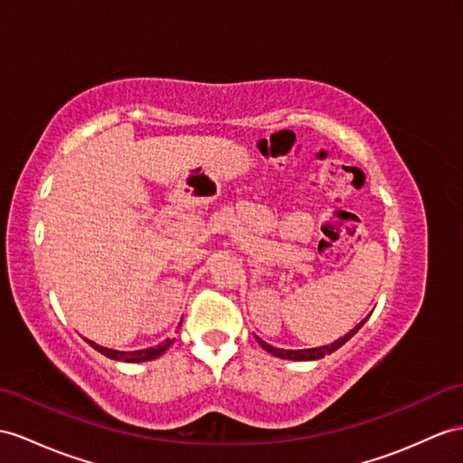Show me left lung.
I'll return each instance as SVG.
<instances>
[{
	"instance_id": "obj_1",
	"label": "left lung",
	"mask_w": 463,
	"mask_h": 463,
	"mask_svg": "<svg viewBox=\"0 0 463 463\" xmlns=\"http://www.w3.org/2000/svg\"><path fill=\"white\" fill-rule=\"evenodd\" d=\"M369 317H371V314H369ZM367 318L359 322L355 328L349 330V334H345L344 337H337V340L330 345H320V347H310V349H277L273 345H269L267 342H263L261 337H257V342L261 344L265 352H269L270 355H277L280 359H292V362H314V359H322L324 355H330L332 352H335L337 347H342L347 340H352V337L357 334V330L367 322Z\"/></svg>"
}]
</instances>
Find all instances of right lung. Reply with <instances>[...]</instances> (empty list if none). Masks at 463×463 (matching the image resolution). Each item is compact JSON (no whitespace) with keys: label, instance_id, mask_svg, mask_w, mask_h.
<instances>
[{"label":"right lung","instance_id":"1","mask_svg":"<svg viewBox=\"0 0 463 463\" xmlns=\"http://www.w3.org/2000/svg\"><path fill=\"white\" fill-rule=\"evenodd\" d=\"M90 345H92L96 352L104 354L109 359H116V362H126V364H139V362H151V359H156L163 355L175 340H165L163 344L155 345V347H146V349H137V352H118V349H109L104 345H98L92 340H86Z\"/></svg>","mask_w":463,"mask_h":463}]
</instances>
